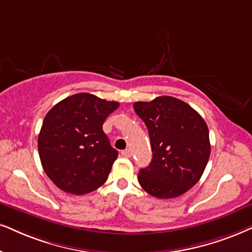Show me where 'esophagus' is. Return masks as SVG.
I'll return each instance as SVG.
<instances>
[{"label":"esophagus","mask_w":252,"mask_h":252,"mask_svg":"<svg viewBox=\"0 0 252 252\" xmlns=\"http://www.w3.org/2000/svg\"><path fill=\"white\" fill-rule=\"evenodd\" d=\"M122 156L126 158H130L132 156V151L130 149H126L122 151Z\"/></svg>","instance_id":"34e87169"}]
</instances>
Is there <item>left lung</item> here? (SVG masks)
<instances>
[{
	"mask_svg": "<svg viewBox=\"0 0 252 252\" xmlns=\"http://www.w3.org/2000/svg\"><path fill=\"white\" fill-rule=\"evenodd\" d=\"M148 128L152 160L141 168L142 189L158 199L180 196L201 178L211 155L209 131L200 114L179 98L158 96L135 102Z\"/></svg>",
	"mask_w": 252,
	"mask_h": 252,
	"instance_id": "1",
	"label": "left lung"
}]
</instances>
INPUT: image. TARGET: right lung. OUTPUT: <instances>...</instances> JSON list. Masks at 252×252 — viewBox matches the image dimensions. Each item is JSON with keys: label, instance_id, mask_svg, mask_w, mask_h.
Segmentation results:
<instances>
[{"label": "right lung", "instance_id": "add662e5", "mask_svg": "<svg viewBox=\"0 0 252 252\" xmlns=\"http://www.w3.org/2000/svg\"><path fill=\"white\" fill-rule=\"evenodd\" d=\"M120 103L79 93L51 108L38 136L41 166L66 193H91L106 183L119 152L102 126Z\"/></svg>", "mask_w": 252, "mask_h": 252}]
</instances>
